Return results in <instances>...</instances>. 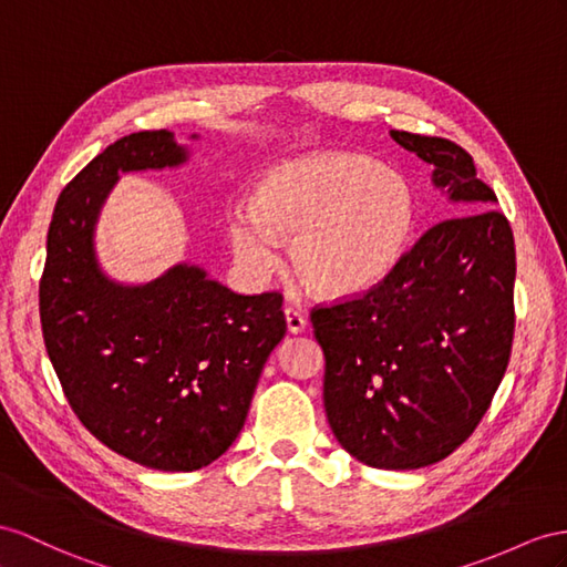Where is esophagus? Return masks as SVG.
I'll list each match as a JSON object with an SVG mask.
<instances>
[{
	"label": "esophagus",
	"mask_w": 567,
	"mask_h": 567,
	"mask_svg": "<svg viewBox=\"0 0 567 567\" xmlns=\"http://www.w3.org/2000/svg\"><path fill=\"white\" fill-rule=\"evenodd\" d=\"M285 321H287V330L292 332V336H297V332L307 330V316H303L299 309L287 307V309H285Z\"/></svg>",
	"instance_id": "esophagus-1"
}]
</instances>
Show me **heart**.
Returning a JSON list of instances; mask_svg holds the SVG:
<instances>
[{"mask_svg": "<svg viewBox=\"0 0 567 567\" xmlns=\"http://www.w3.org/2000/svg\"><path fill=\"white\" fill-rule=\"evenodd\" d=\"M416 198L400 172L357 153H313L270 167L251 208L227 215V239L251 278L280 266L278 239H292V268L311 292L354 297L390 278L408 251Z\"/></svg>", "mask_w": 567, "mask_h": 567, "instance_id": "1", "label": "heart"}]
</instances>
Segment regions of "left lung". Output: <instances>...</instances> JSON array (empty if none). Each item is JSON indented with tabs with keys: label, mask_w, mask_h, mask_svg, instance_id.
<instances>
[{
	"label": "left lung",
	"mask_w": 567,
	"mask_h": 567,
	"mask_svg": "<svg viewBox=\"0 0 567 567\" xmlns=\"http://www.w3.org/2000/svg\"><path fill=\"white\" fill-rule=\"evenodd\" d=\"M433 165L455 203L379 287L313 309L323 404L338 443L375 470H419L470 439L513 347L515 239L472 155L435 136L390 132Z\"/></svg>",
	"instance_id": "obj_1"
}]
</instances>
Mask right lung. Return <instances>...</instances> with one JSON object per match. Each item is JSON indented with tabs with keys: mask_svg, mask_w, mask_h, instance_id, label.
Returning <instances> with one entry per match:
<instances>
[{
	"mask_svg": "<svg viewBox=\"0 0 567 567\" xmlns=\"http://www.w3.org/2000/svg\"><path fill=\"white\" fill-rule=\"evenodd\" d=\"M188 155L167 128L95 155L56 198L40 280L42 338L71 410L100 443L159 472L200 470L235 443L287 332L278 292L237 295L192 264L141 285L100 268L95 225L120 174Z\"/></svg>",
	"mask_w": 567,
	"mask_h": 567,
	"instance_id": "1",
	"label": "right lung"
}]
</instances>
